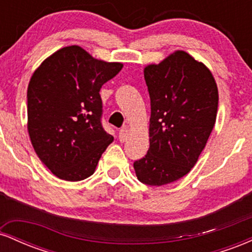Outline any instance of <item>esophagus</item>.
I'll return each instance as SVG.
<instances>
[{
	"instance_id": "esophagus-1",
	"label": "esophagus",
	"mask_w": 252,
	"mask_h": 252,
	"mask_svg": "<svg viewBox=\"0 0 252 252\" xmlns=\"http://www.w3.org/2000/svg\"><path fill=\"white\" fill-rule=\"evenodd\" d=\"M126 137H128V128H126V126H123V128L120 130V132H118V138H120L121 142H124V141L126 140Z\"/></svg>"
}]
</instances>
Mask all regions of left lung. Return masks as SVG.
<instances>
[{"label":"left lung","instance_id":"1","mask_svg":"<svg viewBox=\"0 0 252 252\" xmlns=\"http://www.w3.org/2000/svg\"><path fill=\"white\" fill-rule=\"evenodd\" d=\"M144 80L150 144L134 168L142 184L162 186L186 175L198 161L216 123L218 89L209 68L184 51L147 66Z\"/></svg>","mask_w":252,"mask_h":252}]
</instances>
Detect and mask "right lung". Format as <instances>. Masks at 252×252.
Instances as JSON below:
<instances>
[{"instance_id": "add662e5", "label": "right lung", "mask_w": 252, "mask_h": 252, "mask_svg": "<svg viewBox=\"0 0 252 252\" xmlns=\"http://www.w3.org/2000/svg\"><path fill=\"white\" fill-rule=\"evenodd\" d=\"M122 67L68 46L48 57L32 76L28 132L40 160L59 179L89 178L114 141L103 128L99 91Z\"/></svg>"}]
</instances>
